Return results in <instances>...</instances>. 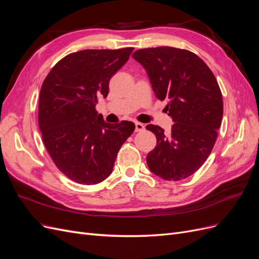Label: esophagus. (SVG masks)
I'll list each match as a JSON object with an SVG mask.
<instances>
[{
    "label": "esophagus",
    "instance_id": "34e87169",
    "mask_svg": "<svg viewBox=\"0 0 259 259\" xmlns=\"http://www.w3.org/2000/svg\"><path fill=\"white\" fill-rule=\"evenodd\" d=\"M135 131L136 132H143V131H145V125L143 123L136 122L135 123Z\"/></svg>",
    "mask_w": 259,
    "mask_h": 259
}]
</instances>
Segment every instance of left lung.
<instances>
[{
	"label": "left lung",
	"mask_w": 259,
	"mask_h": 259,
	"mask_svg": "<svg viewBox=\"0 0 259 259\" xmlns=\"http://www.w3.org/2000/svg\"><path fill=\"white\" fill-rule=\"evenodd\" d=\"M147 71L155 96L174 124L168 133L146 126L156 137L147 155L153 174L180 180L195 173L211 152L223 120V96L216 77L197 55L169 46L138 50L132 55Z\"/></svg>",
	"instance_id": "1"
}]
</instances>
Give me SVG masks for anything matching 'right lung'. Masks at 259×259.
<instances>
[{
    "instance_id": "obj_1",
    "label": "right lung",
    "mask_w": 259,
    "mask_h": 259,
    "mask_svg": "<svg viewBox=\"0 0 259 259\" xmlns=\"http://www.w3.org/2000/svg\"><path fill=\"white\" fill-rule=\"evenodd\" d=\"M133 50L72 53L54 66L42 84L38 126L43 143L58 169L77 184L96 185L110 175L121 146L135 130L133 122H105L95 109Z\"/></svg>"
}]
</instances>
